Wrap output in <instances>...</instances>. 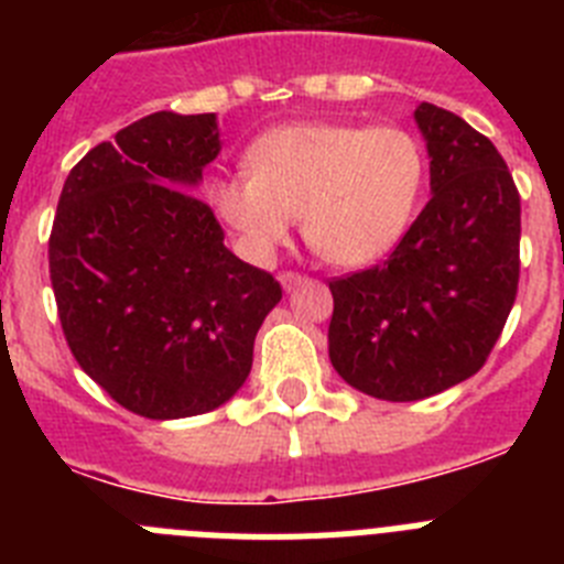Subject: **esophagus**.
<instances>
[{
	"mask_svg": "<svg viewBox=\"0 0 564 564\" xmlns=\"http://www.w3.org/2000/svg\"><path fill=\"white\" fill-rule=\"evenodd\" d=\"M279 282H282V288H285V291H293V288H299L302 282H305V276L296 271H282L279 273Z\"/></svg>",
	"mask_w": 564,
	"mask_h": 564,
	"instance_id": "obj_1",
	"label": "esophagus"
}]
</instances>
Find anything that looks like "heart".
Segmentation results:
<instances>
[{
  "label": "heart",
  "instance_id": "b5f03b06",
  "mask_svg": "<svg viewBox=\"0 0 564 564\" xmlns=\"http://www.w3.org/2000/svg\"><path fill=\"white\" fill-rule=\"evenodd\" d=\"M248 172L208 186L214 212L248 257L271 259L302 214L318 257L364 268L410 231L426 161L415 134L392 123L299 121L253 141Z\"/></svg>",
  "mask_w": 564,
  "mask_h": 564
}]
</instances>
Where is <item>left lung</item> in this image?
<instances>
[{
    "mask_svg": "<svg viewBox=\"0 0 564 564\" xmlns=\"http://www.w3.org/2000/svg\"><path fill=\"white\" fill-rule=\"evenodd\" d=\"M432 200L381 265L330 282V361L381 401H421L475 376L520 282V192L460 115L417 104Z\"/></svg>",
    "mask_w": 564,
    "mask_h": 564,
    "instance_id": "left-lung-1",
    "label": "left lung"
}]
</instances>
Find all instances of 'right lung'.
<instances>
[{
  "label": "right lung",
  "instance_id": "1",
  "mask_svg": "<svg viewBox=\"0 0 564 564\" xmlns=\"http://www.w3.org/2000/svg\"><path fill=\"white\" fill-rule=\"evenodd\" d=\"M217 154L214 112L147 115L73 166L50 231V282L78 367L152 421L226 403L282 299L271 273L223 246L212 206L192 194Z\"/></svg>",
  "mask_w": 564,
  "mask_h": 564
}]
</instances>
